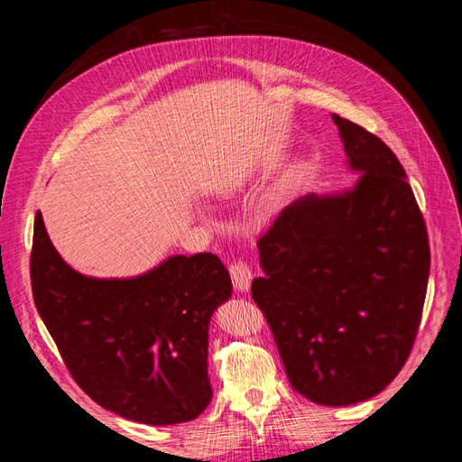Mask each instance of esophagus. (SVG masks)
<instances>
[{"instance_id":"obj_1","label":"esophagus","mask_w":462,"mask_h":462,"mask_svg":"<svg viewBox=\"0 0 462 462\" xmlns=\"http://www.w3.org/2000/svg\"><path fill=\"white\" fill-rule=\"evenodd\" d=\"M231 279H233V285L236 291L246 292L250 289V283H253V270H250V265L246 262H235L231 263Z\"/></svg>"}]
</instances>
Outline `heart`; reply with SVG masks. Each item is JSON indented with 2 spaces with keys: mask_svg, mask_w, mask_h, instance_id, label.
Masks as SVG:
<instances>
[{
  "mask_svg": "<svg viewBox=\"0 0 462 462\" xmlns=\"http://www.w3.org/2000/svg\"><path fill=\"white\" fill-rule=\"evenodd\" d=\"M246 177H248V171H236V173L227 180V183L221 185V192H223V194H233V192H236V190H239V189L243 187ZM279 202H282V192L270 194V197L262 202V212H263V214H273L275 209L279 208Z\"/></svg>",
  "mask_w": 462,
  "mask_h": 462,
  "instance_id": "heart-1",
  "label": "heart"
}]
</instances>
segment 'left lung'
Instances as JSON below:
<instances>
[{"mask_svg": "<svg viewBox=\"0 0 462 462\" xmlns=\"http://www.w3.org/2000/svg\"><path fill=\"white\" fill-rule=\"evenodd\" d=\"M358 180L287 206L258 241L253 299L292 389L324 407L368 401L407 362L430 245L407 173L380 138L331 114Z\"/></svg>", "mask_w": 462, "mask_h": 462, "instance_id": "8db88e82", "label": "left lung"}]
</instances>
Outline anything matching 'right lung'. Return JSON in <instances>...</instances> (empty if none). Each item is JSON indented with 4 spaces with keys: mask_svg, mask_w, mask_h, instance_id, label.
I'll return each instance as SVG.
<instances>
[{
    "mask_svg": "<svg viewBox=\"0 0 462 462\" xmlns=\"http://www.w3.org/2000/svg\"><path fill=\"white\" fill-rule=\"evenodd\" d=\"M31 279L69 372L100 407L150 426L204 412L209 319L233 295L217 256L173 254L134 277H92L60 256L38 212Z\"/></svg>",
    "mask_w": 462,
    "mask_h": 462,
    "instance_id": "right-lung-1",
    "label": "right lung"
}]
</instances>
